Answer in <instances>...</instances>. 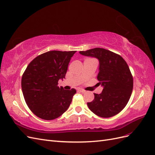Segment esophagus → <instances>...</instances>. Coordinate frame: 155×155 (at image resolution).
<instances>
[{"instance_id": "obj_1", "label": "esophagus", "mask_w": 155, "mask_h": 155, "mask_svg": "<svg viewBox=\"0 0 155 155\" xmlns=\"http://www.w3.org/2000/svg\"><path fill=\"white\" fill-rule=\"evenodd\" d=\"M79 92H82V93L85 92V90H83V89H82V88H79Z\"/></svg>"}]
</instances>
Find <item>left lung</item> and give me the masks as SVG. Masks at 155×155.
<instances>
[{
	"label": "left lung",
	"instance_id": "left-lung-1",
	"mask_svg": "<svg viewBox=\"0 0 155 155\" xmlns=\"http://www.w3.org/2000/svg\"><path fill=\"white\" fill-rule=\"evenodd\" d=\"M81 55L98 59V85L104 87L100 94L87 105L101 118H110L122 110L130 99L133 88V78L128 64L120 55L104 48H95L79 51Z\"/></svg>",
	"mask_w": 155,
	"mask_h": 155
}]
</instances>
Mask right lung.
<instances>
[{
  "mask_svg": "<svg viewBox=\"0 0 155 155\" xmlns=\"http://www.w3.org/2000/svg\"><path fill=\"white\" fill-rule=\"evenodd\" d=\"M76 51L52 50L42 54L28 65L21 79L25 101L39 118L51 120L61 116L71 104L76 89L64 90L59 79L65 78L70 59Z\"/></svg>",
  "mask_w": 155,
  "mask_h": 155,
  "instance_id": "add662e5",
  "label": "right lung"
}]
</instances>
